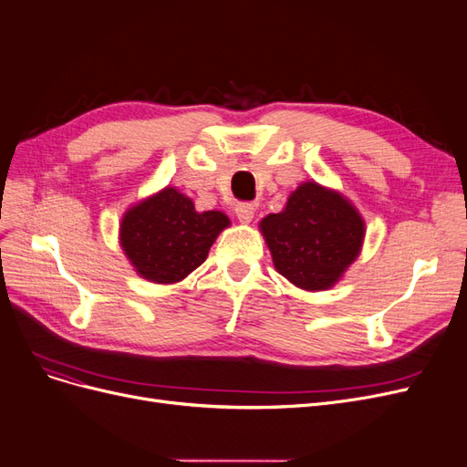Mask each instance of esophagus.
Wrapping results in <instances>:
<instances>
[{"instance_id":"obj_1","label":"esophagus","mask_w":467,"mask_h":467,"mask_svg":"<svg viewBox=\"0 0 467 467\" xmlns=\"http://www.w3.org/2000/svg\"><path fill=\"white\" fill-rule=\"evenodd\" d=\"M235 216L239 218V222H242V223H249L253 220V216H255V208H253L247 202L237 204L235 206Z\"/></svg>"}]
</instances>
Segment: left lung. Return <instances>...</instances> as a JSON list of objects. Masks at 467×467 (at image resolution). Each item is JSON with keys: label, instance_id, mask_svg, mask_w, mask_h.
<instances>
[{"label": "left lung", "instance_id": "8db88e82", "mask_svg": "<svg viewBox=\"0 0 467 467\" xmlns=\"http://www.w3.org/2000/svg\"><path fill=\"white\" fill-rule=\"evenodd\" d=\"M276 271L302 290H327L358 257L364 220L343 194L302 182L285 210L259 223Z\"/></svg>", "mask_w": 467, "mask_h": 467}]
</instances>
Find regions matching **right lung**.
<instances>
[{"instance_id": "right-lung-1", "label": "right lung", "mask_w": 467, "mask_h": 467, "mask_svg": "<svg viewBox=\"0 0 467 467\" xmlns=\"http://www.w3.org/2000/svg\"><path fill=\"white\" fill-rule=\"evenodd\" d=\"M230 218L220 210L196 212L173 187L126 210L120 245L136 273L158 285H173L199 268Z\"/></svg>"}]
</instances>
